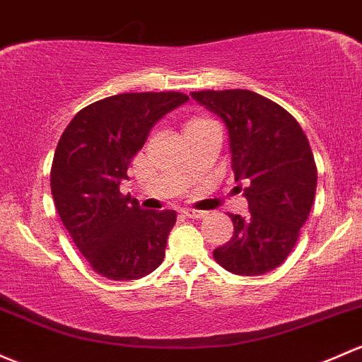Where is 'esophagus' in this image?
Listing matches in <instances>:
<instances>
[{
    "instance_id": "obj_1",
    "label": "esophagus",
    "mask_w": 362,
    "mask_h": 362,
    "mask_svg": "<svg viewBox=\"0 0 362 362\" xmlns=\"http://www.w3.org/2000/svg\"><path fill=\"white\" fill-rule=\"evenodd\" d=\"M185 216H189V218H204V216L208 215L206 211H201V210H192V208H185V210H182Z\"/></svg>"
}]
</instances>
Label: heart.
<instances>
[{"label":"heart","instance_id":"1","mask_svg":"<svg viewBox=\"0 0 362 362\" xmlns=\"http://www.w3.org/2000/svg\"><path fill=\"white\" fill-rule=\"evenodd\" d=\"M208 123H211V119L208 116H203V114H194V116L187 117V119H185V123H184L185 135H187V133L194 132V130H197V128L204 127V124H208Z\"/></svg>","mask_w":362,"mask_h":362}]
</instances>
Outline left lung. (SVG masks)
Here are the masks:
<instances>
[{
    "label": "left lung",
    "mask_w": 362,
    "mask_h": 362,
    "mask_svg": "<svg viewBox=\"0 0 362 362\" xmlns=\"http://www.w3.org/2000/svg\"><path fill=\"white\" fill-rule=\"evenodd\" d=\"M229 130L235 182L246 180L250 215H229L230 241L213 251L216 264L239 276L279 267L309 218L317 168L298 121L276 102L250 90L192 91Z\"/></svg>",
    "instance_id": "8db88e82"
}]
</instances>
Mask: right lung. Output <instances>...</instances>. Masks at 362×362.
<instances>
[{
    "label": "right lung",
    "mask_w": 362,
    "mask_h": 362,
    "mask_svg": "<svg viewBox=\"0 0 362 362\" xmlns=\"http://www.w3.org/2000/svg\"><path fill=\"white\" fill-rule=\"evenodd\" d=\"M187 100L180 91L112 95L81 109L57 144L55 208L90 267L107 279H139L165 258L177 213L142 210L119 184L156 121Z\"/></svg>",
    "instance_id": "add662e5"
}]
</instances>
